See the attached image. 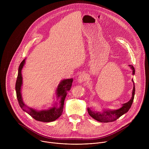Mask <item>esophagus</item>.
I'll return each instance as SVG.
<instances>
[{
	"instance_id": "1",
	"label": "esophagus",
	"mask_w": 149,
	"mask_h": 149,
	"mask_svg": "<svg viewBox=\"0 0 149 149\" xmlns=\"http://www.w3.org/2000/svg\"><path fill=\"white\" fill-rule=\"evenodd\" d=\"M86 74H80L78 78H77V81L78 83H82L83 82H84L85 81H86Z\"/></svg>"
}]
</instances>
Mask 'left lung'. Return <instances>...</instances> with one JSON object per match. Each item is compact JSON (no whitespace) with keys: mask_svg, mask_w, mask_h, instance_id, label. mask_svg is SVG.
Returning a JSON list of instances; mask_svg holds the SVG:
<instances>
[{"mask_svg":"<svg viewBox=\"0 0 149 149\" xmlns=\"http://www.w3.org/2000/svg\"><path fill=\"white\" fill-rule=\"evenodd\" d=\"M129 67L132 70V71H133L132 74L134 75L135 74L134 68L133 67V65H129ZM132 82H133L132 95L131 99L128 102L123 104L120 108L116 110H111V109L105 108L102 109V110L101 111H96L95 110H91L90 108H88L87 110L90 116L95 120L100 121L101 123H109V122H113L116 121L121 116L128 112L133 102L134 94H135V87H134V83L133 79H132Z\"/></svg>","mask_w":149,"mask_h":149,"instance_id":"1","label":"left lung"}]
</instances>
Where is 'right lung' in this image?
<instances>
[{"instance_id":"add662e5","label":"right lung","mask_w":149,"mask_h":149,"mask_svg":"<svg viewBox=\"0 0 149 149\" xmlns=\"http://www.w3.org/2000/svg\"><path fill=\"white\" fill-rule=\"evenodd\" d=\"M25 60L26 59H24L19 67L18 74L15 85L16 97L20 107L24 111L27 113L37 121L45 123L54 121L62 115L65 98L67 96V92L71 90L73 78L64 79L61 81L55 90L56 99L55 100V98H53V103L51 107L39 111L29 108L24 102L21 94V89L23 84L22 70L25 65Z\"/></svg>"}]
</instances>
